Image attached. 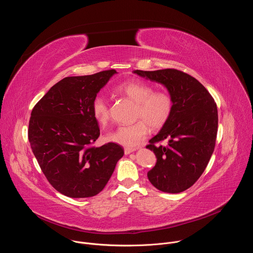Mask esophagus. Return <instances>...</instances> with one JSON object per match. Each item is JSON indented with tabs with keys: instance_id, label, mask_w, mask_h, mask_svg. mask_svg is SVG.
I'll use <instances>...</instances> for the list:
<instances>
[{
	"instance_id": "obj_1",
	"label": "esophagus",
	"mask_w": 253,
	"mask_h": 253,
	"mask_svg": "<svg viewBox=\"0 0 253 253\" xmlns=\"http://www.w3.org/2000/svg\"><path fill=\"white\" fill-rule=\"evenodd\" d=\"M135 150H136V148H129V147H126V148L124 149V153L127 155V154H130V153L134 152Z\"/></svg>"
}]
</instances>
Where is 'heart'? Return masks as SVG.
I'll return each mask as SVG.
<instances>
[{"label":"heart","instance_id":"obj_1","mask_svg":"<svg viewBox=\"0 0 253 253\" xmlns=\"http://www.w3.org/2000/svg\"><path fill=\"white\" fill-rule=\"evenodd\" d=\"M118 94L128 97L136 103L135 118L140 119L130 125H121L107 134L108 141L125 147H135L149 133L152 128L162 127L170 118L173 111L171 95L162 90L154 91V87L144 81L129 80L115 88ZM92 115L101 125L109 120V107L103 96H96L92 101Z\"/></svg>","mask_w":253,"mask_h":253}]
</instances>
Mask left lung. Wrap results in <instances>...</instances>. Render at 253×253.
I'll return each mask as SVG.
<instances>
[{"label": "left lung", "mask_w": 253, "mask_h": 253, "mask_svg": "<svg viewBox=\"0 0 253 253\" xmlns=\"http://www.w3.org/2000/svg\"><path fill=\"white\" fill-rule=\"evenodd\" d=\"M133 73L162 84L173 99L170 118L146 146L157 158L147 176L160 191L182 192L197 181L214 151L217 107L199 81L179 70H135ZM163 139L167 145L158 146Z\"/></svg>", "instance_id": "1"}]
</instances>
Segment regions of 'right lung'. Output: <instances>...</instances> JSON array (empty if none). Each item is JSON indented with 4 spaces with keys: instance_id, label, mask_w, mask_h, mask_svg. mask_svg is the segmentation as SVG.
<instances>
[{
    "instance_id": "1",
    "label": "right lung",
    "mask_w": 253,
    "mask_h": 253,
    "mask_svg": "<svg viewBox=\"0 0 253 253\" xmlns=\"http://www.w3.org/2000/svg\"><path fill=\"white\" fill-rule=\"evenodd\" d=\"M115 70L66 77L33 108L28 136L32 151L50 184L72 198L97 195L124 155L116 143L91 146L99 137L92 101Z\"/></svg>"
}]
</instances>
